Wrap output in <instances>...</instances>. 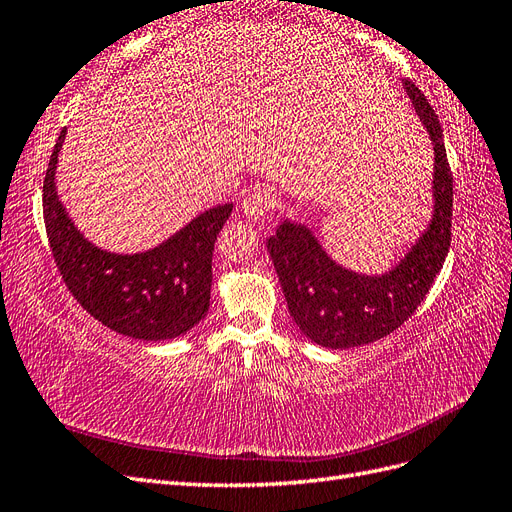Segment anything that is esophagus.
I'll return each mask as SVG.
<instances>
[{
	"label": "esophagus",
	"instance_id": "1",
	"mask_svg": "<svg viewBox=\"0 0 512 512\" xmlns=\"http://www.w3.org/2000/svg\"><path fill=\"white\" fill-rule=\"evenodd\" d=\"M273 205H275L273 192L267 190V188H260V190L252 192L250 196H247V198L243 200L241 209H243V213H245V218H250V220L256 222V220H260L262 215H265Z\"/></svg>",
	"mask_w": 512,
	"mask_h": 512
}]
</instances>
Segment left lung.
I'll list each match as a JSON object with an SVG mask.
<instances>
[{"label":"left lung","instance_id":"1","mask_svg":"<svg viewBox=\"0 0 512 512\" xmlns=\"http://www.w3.org/2000/svg\"><path fill=\"white\" fill-rule=\"evenodd\" d=\"M401 83L433 145V211L408 252L389 271L369 275L335 262L301 222L284 218L267 239L292 320L322 348L363 346L399 329L425 299L451 247L453 175L440 121L421 89Z\"/></svg>","mask_w":512,"mask_h":512}]
</instances>
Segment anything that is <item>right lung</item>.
Listing matches in <instances>:
<instances>
[{
	"label": "right lung",
	"instance_id": "obj_1",
	"mask_svg": "<svg viewBox=\"0 0 512 512\" xmlns=\"http://www.w3.org/2000/svg\"><path fill=\"white\" fill-rule=\"evenodd\" d=\"M61 130L44 177V226L68 290L104 327L143 342L188 333L209 312L213 245L232 211L215 205L160 245L136 254L108 252L91 243L57 194Z\"/></svg>",
	"mask_w": 512,
	"mask_h": 512
}]
</instances>
